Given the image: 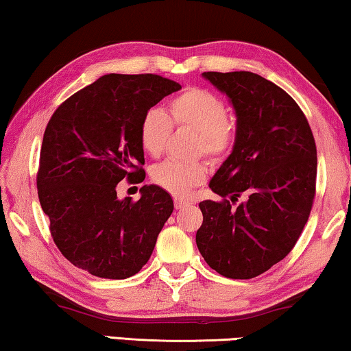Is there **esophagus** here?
Listing matches in <instances>:
<instances>
[{
  "label": "esophagus",
  "mask_w": 351,
  "mask_h": 351,
  "mask_svg": "<svg viewBox=\"0 0 351 351\" xmlns=\"http://www.w3.org/2000/svg\"><path fill=\"white\" fill-rule=\"evenodd\" d=\"M190 203L187 199H182V198H175V209H182V207L189 206Z\"/></svg>",
  "instance_id": "34e87169"
}]
</instances>
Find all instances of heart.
Here are the masks:
<instances>
[{
    "mask_svg": "<svg viewBox=\"0 0 351 351\" xmlns=\"http://www.w3.org/2000/svg\"><path fill=\"white\" fill-rule=\"evenodd\" d=\"M169 119L164 110L148 108L139 123V141L144 152L159 156L170 138L171 127L187 125L199 133L198 150L212 159L224 158L235 141V125L228 117V106L215 93L204 88H189L171 99ZM209 173L206 162H181L167 159L150 170L152 181L167 192L184 197L193 187L204 182Z\"/></svg>",
    "mask_w": 351,
    "mask_h": 351,
    "instance_id": "heart-1",
    "label": "heart"
}]
</instances>
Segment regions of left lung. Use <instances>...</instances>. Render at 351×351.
Returning <instances> with one entry per match:
<instances>
[{
	"label": "left lung",
	"mask_w": 351,
	"mask_h": 351,
	"mask_svg": "<svg viewBox=\"0 0 351 351\" xmlns=\"http://www.w3.org/2000/svg\"><path fill=\"white\" fill-rule=\"evenodd\" d=\"M203 77L229 97L237 130L232 153L209 182L223 199L199 203L197 246L218 274L254 278L287 257L305 228L316 142L299 105L276 83L249 71Z\"/></svg>",
	"instance_id": "obj_1"
}]
</instances>
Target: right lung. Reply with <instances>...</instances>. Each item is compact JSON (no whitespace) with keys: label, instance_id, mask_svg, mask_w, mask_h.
Segmentation results:
<instances>
[{"label":"right lung","instance_id":"obj_1","mask_svg":"<svg viewBox=\"0 0 351 351\" xmlns=\"http://www.w3.org/2000/svg\"><path fill=\"white\" fill-rule=\"evenodd\" d=\"M180 83L156 74H106L77 91L47 122L37 189L41 209L60 252L77 268L102 278L132 277L142 269L173 212L158 186L141 198H117L122 180L142 182L144 112Z\"/></svg>","mask_w":351,"mask_h":351}]
</instances>
